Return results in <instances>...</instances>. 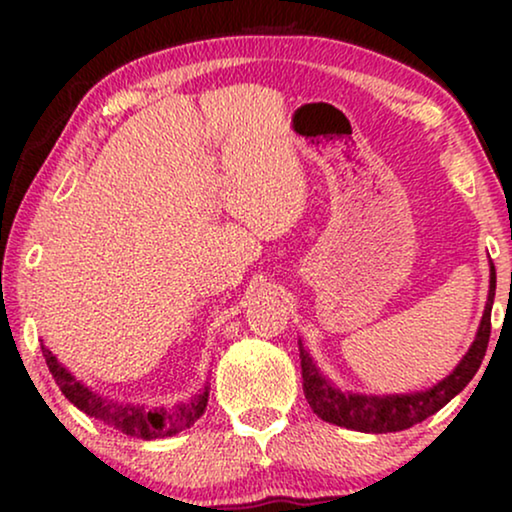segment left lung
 I'll return each instance as SVG.
<instances>
[{
  "label": "left lung",
  "mask_w": 512,
  "mask_h": 512,
  "mask_svg": "<svg viewBox=\"0 0 512 512\" xmlns=\"http://www.w3.org/2000/svg\"><path fill=\"white\" fill-rule=\"evenodd\" d=\"M496 291V270L489 261V296L485 312H482L478 333H475L473 345L468 347L464 359L457 363L445 380L433 384L431 389L412 391V394H356V391H342L321 373L310 352L300 345V368H303V391L310 408L328 424L345 426V429L361 433H391L410 429L426 417L452 401L459 391H464L473 375L478 373L482 359H485L489 333H492V305Z\"/></svg>",
  "instance_id": "left-lung-1"
}]
</instances>
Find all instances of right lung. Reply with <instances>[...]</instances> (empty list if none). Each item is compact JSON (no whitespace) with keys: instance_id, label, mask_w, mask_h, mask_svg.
<instances>
[{"instance_id":"1","label":"right lung","mask_w":512,"mask_h":512,"mask_svg":"<svg viewBox=\"0 0 512 512\" xmlns=\"http://www.w3.org/2000/svg\"><path fill=\"white\" fill-rule=\"evenodd\" d=\"M41 352H44L46 366L51 370L55 384H58L67 401L74 403L76 408L86 412V415L100 419L102 424L111 426V429L125 433V436H135L144 440L174 436V433L191 429L207 408V384L198 391V394L191 396V401L174 403L172 408H144V405L114 401V398L97 394V391L90 389L88 384L76 380V377L55 359V354L44 345V340H41Z\"/></svg>"}]
</instances>
